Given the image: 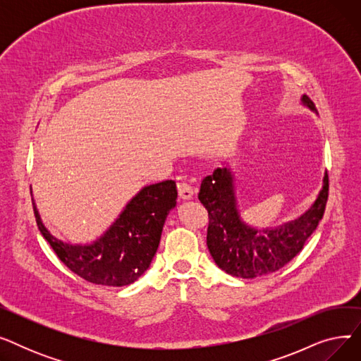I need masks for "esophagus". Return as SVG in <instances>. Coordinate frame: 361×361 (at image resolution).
I'll return each mask as SVG.
<instances>
[{
    "label": "esophagus",
    "instance_id": "esophagus-1",
    "mask_svg": "<svg viewBox=\"0 0 361 361\" xmlns=\"http://www.w3.org/2000/svg\"><path fill=\"white\" fill-rule=\"evenodd\" d=\"M178 195H180V197L181 199H184V200H188V199H192L193 197V195H195V188L188 184V183H178Z\"/></svg>",
    "mask_w": 361,
    "mask_h": 361
}]
</instances>
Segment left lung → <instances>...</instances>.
<instances>
[{"instance_id":"8db88e82","label":"left lung","mask_w":361,"mask_h":361,"mask_svg":"<svg viewBox=\"0 0 361 361\" xmlns=\"http://www.w3.org/2000/svg\"><path fill=\"white\" fill-rule=\"evenodd\" d=\"M301 101L316 111L306 94ZM328 192L326 173L322 190L306 214L278 228L256 230L240 218L230 169L216 168L214 174L203 178L199 192V200L209 215L207 249L218 267L233 276L250 279L272 274L298 255L317 228L325 214Z\"/></svg>"}]
</instances>
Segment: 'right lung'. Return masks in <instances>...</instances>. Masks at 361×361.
Returning <instances> with one entry per match:
<instances>
[{
	"instance_id": "add662e5",
	"label": "right lung",
	"mask_w": 361,
	"mask_h": 361,
	"mask_svg": "<svg viewBox=\"0 0 361 361\" xmlns=\"http://www.w3.org/2000/svg\"><path fill=\"white\" fill-rule=\"evenodd\" d=\"M37 228L66 267L87 282L124 287L135 282L154 259L164 224L177 204L176 181L150 184L133 197L109 230L97 241L74 245L55 238L32 199Z\"/></svg>"
}]
</instances>
